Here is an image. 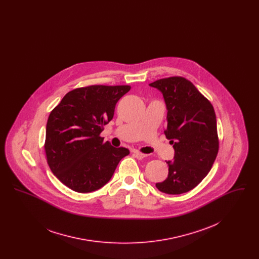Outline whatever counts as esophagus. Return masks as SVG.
Returning <instances> with one entry per match:
<instances>
[{
    "instance_id": "esophagus-1",
    "label": "esophagus",
    "mask_w": 259,
    "mask_h": 259,
    "mask_svg": "<svg viewBox=\"0 0 259 259\" xmlns=\"http://www.w3.org/2000/svg\"><path fill=\"white\" fill-rule=\"evenodd\" d=\"M133 155L135 156L137 159H143V158H145V157L148 156V154H144V153H142V152H140V151H134V152H133Z\"/></svg>"
}]
</instances>
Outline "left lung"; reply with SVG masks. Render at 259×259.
Returning a JSON list of instances; mask_svg holds the SVG:
<instances>
[{"label":"left lung","instance_id":"left-lung-1","mask_svg":"<svg viewBox=\"0 0 259 259\" xmlns=\"http://www.w3.org/2000/svg\"><path fill=\"white\" fill-rule=\"evenodd\" d=\"M149 87L163 94L168 111L164 133L175 149L174 161H166L168 178L155 185L167 194L188 192L208 175L219 152L213 107L182 76L158 79Z\"/></svg>","mask_w":259,"mask_h":259}]
</instances>
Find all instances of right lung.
<instances>
[{"mask_svg": "<svg viewBox=\"0 0 259 259\" xmlns=\"http://www.w3.org/2000/svg\"><path fill=\"white\" fill-rule=\"evenodd\" d=\"M131 87L91 85L68 92L50 112L45 149L50 170L72 190L88 193L103 187L119 161L129 154L100 137L115 105Z\"/></svg>", "mask_w": 259, "mask_h": 259, "instance_id": "add662e5", "label": "right lung"}]
</instances>
